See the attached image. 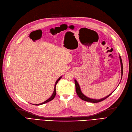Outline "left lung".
I'll use <instances>...</instances> for the list:
<instances>
[{"mask_svg": "<svg viewBox=\"0 0 132 132\" xmlns=\"http://www.w3.org/2000/svg\"><path fill=\"white\" fill-rule=\"evenodd\" d=\"M119 58H120V63H121V79H122V75H123V65H122V61L121 57L120 55H119ZM75 82L76 89V92H77V95L78 96L79 98H81L82 100L89 102H91V103H98V102H100L102 101L105 100L106 98H108L109 96H110L112 94H113L114 92V91L113 92H111V94H110L107 96L104 97V98H102L101 99H98H98H93V98H89V97H87L83 93H82L81 89H80V87L79 86V84H78V81H77L76 79H75ZM119 84H120V83H119ZM119 85H118V86H119Z\"/></svg>", "mask_w": 132, "mask_h": 132, "instance_id": "8db88e82", "label": "left lung"}]
</instances>
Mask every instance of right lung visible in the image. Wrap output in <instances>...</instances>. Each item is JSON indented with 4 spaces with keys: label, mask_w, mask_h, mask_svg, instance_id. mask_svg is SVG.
Listing matches in <instances>:
<instances>
[{
    "label": "right lung",
    "mask_w": 132,
    "mask_h": 132,
    "mask_svg": "<svg viewBox=\"0 0 132 132\" xmlns=\"http://www.w3.org/2000/svg\"><path fill=\"white\" fill-rule=\"evenodd\" d=\"M62 77V76L60 77L59 78L57 79V80L56 81L55 83V85H54V91H53V93L52 95L50 97V98H49L48 100H47L46 101H45L44 102H42V103H40V104H34V105H42V104H45V103H47V102H50V101H51L53 100L54 98V97H55V95H56V89H55V88H56V84H57V82L60 80V79Z\"/></svg>",
    "instance_id": "right-lung-1"
}]
</instances>
